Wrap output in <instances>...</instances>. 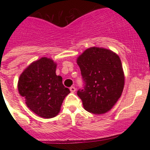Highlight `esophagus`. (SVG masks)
Masks as SVG:
<instances>
[{"instance_id": "esophagus-1", "label": "esophagus", "mask_w": 150, "mask_h": 150, "mask_svg": "<svg viewBox=\"0 0 150 150\" xmlns=\"http://www.w3.org/2000/svg\"><path fill=\"white\" fill-rule=\"evenodd\" d=\"M69 90H70V91L72 92V93H74V92H75V91H76V88H75L74 87V86H72V87L69 88Z\"/></svg>"}]
</instances>
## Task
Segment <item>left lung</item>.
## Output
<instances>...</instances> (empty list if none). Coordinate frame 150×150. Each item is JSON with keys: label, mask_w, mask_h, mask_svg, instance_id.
Masks as SVG:
<instances>
[{"label": "left lung", "mask_w": 150, "mask_h": 150, "mask_svg": "<svg viewBox=\"0 0 150 150\" xmlns=\"http://www.w3.org/2000/svg\"><path fill=\"white\" fill-rule=\"evenodd\" d=\"M84 86L77 92L86 111H110L122 94L125 76L120 57L110 50L91 47L77 59Z\"/></svg>", "instance_id": "1"}]
</instances>
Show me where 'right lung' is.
I'll return each instance as SVG.
<instances>
[{"instance_id":"add662e5","label":"right lung","mask_w":150,"mask_h":150,"mask_svg":"<svg viewBox=\"0 0 150 150\" xmlns=\"http://www.w3.org/2000/svg\"><path fill=\"white\" fill-rule=\"evenodd\" d=\"M57 64L43 57L30 64L21 74L18 91L27 106L38 116L52 118L58 115L64 98L70 93L62 78L56 75Z\"/></svg>"}]
</instances>
